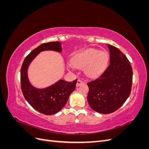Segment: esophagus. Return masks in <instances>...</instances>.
<instances>
[{
    "label": "esophagus",
    "instance_id": "34e87169",
    "mask_svg": "<svg viewBox=\"0 0 149 149\" xmlns=\"http://www.w3.org/2000/svg\"><path fill=\"white\" fill-rule=\"evenodd\" d=\"M84 83V82L82 80H81V79H78V81H77V83H76V86H79V85H81V84H83Z\"/></svg>",
    "mask_w": 149,
    "mask_h": 149
}]
</instances>
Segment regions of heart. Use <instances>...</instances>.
Instances as JSON below:
<instances>
[{"label": "heart", "instance_id": "1", "mask_svg": "<svg viewBox=\"0 0 149 149\" xmlns=\"http://www.w3.org/2000/svg\"><path fill=\"white\" fill-rule=\"evenodd\" d=\"M108 55L104 52L88 48L79 52L72 59V65L77 68H84V73L90 78L101 75L106 68Z\"/></svg>", "mask_w": 149, "mask_h": 149}]
</instances>
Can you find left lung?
I'll return each mask as SVG.
<instances>
[{
  "instance_id": "obj_1",
  "label": "left lung",
  "mask_w": 149,
  "mask_h": 149,
  "mask_svg": "<svg viewBox=\"0 0 149 149\" xmlns=\"http://www.w3.org/2000/svg\"><path fill=\"white\" fill-rule=\"evenodd\" d=\"M110 64L98 78L88 83V101L101 114H110L120 108L129 97L132 84V68L124 54L107 44Z\"/></svg>"
}]
</instances>
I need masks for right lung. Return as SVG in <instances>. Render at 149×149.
<instances>
[{"instance_id":"1","label":"right lung","mask_w":149,"mask_h":149,"mask_svg":"<svg viewBox=\"0 0 149 149\" xmlns=\"http://www.w3.org/2000/svg\"><path fill=\"white\" fill-rule=\"evenodd\" d=\"M62 52L61 43L52 42L43 43L26 56L20 70L21 89L24 96L35 110L45 115H52L65 106L71 93L75 89L77 79L72 82L60 79L49 86L38 89L31 84L28 78V68L34 58L43 51Z\"/></svg>"}]
</instances>
